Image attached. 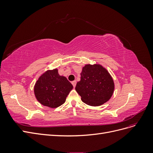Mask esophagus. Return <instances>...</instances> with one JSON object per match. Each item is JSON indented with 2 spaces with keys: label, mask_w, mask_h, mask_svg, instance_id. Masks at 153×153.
<instances>
[{
  "label": "esophagus",
  "mask_w": 153,
  "mask_h": 153,
  "mask_svg": "<svg viewBox=\"0 0 153 153\" xmlns=\"http://www.w3.org/2000/svg\"><path fill=\"white\" fill-rule=\"evenodd\" d=\"M71 83H72V84H73V87H75V86H76V80H74V81H73Z\"/></svg>",
  "instance_id": "1"
}]
</instances>
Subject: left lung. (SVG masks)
Listing matches in <instances>:
<instances>
[{"label": "left lung", "instance_id": "left-lung-1", "mask_svg": "<svg viewBox=\"0 0 153 153\" xmlns=\"http://www.w3.org/2000/svg\"><path fill=\"white\" fill-rule=\"evenodd\" d=\"M75 89L83 102L100 106L108 101L114 91V82L108 71L100 64H86L80 73Z\"/></svg>", "mask_w": 153, "mask_h": 153}]
</instances>
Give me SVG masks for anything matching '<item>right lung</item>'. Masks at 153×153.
I'll return each mask as SVG.
<instances>
[{
    "label": "right lung",
    "instance_id": "add662e5",
    "mask_svg": "<svg viewBox=\"0 0 153 153\" xmlns=\"http://www.w3.org/2000/svg\"><path fill=\"white\" fill-rule=\"evenodd\" d=\"M73 85L65 76L59 75L58 69L47 70L36 82L34 91L39 102L50 108H57L66 101Z\"/></svg>",
    "mask_w": 153,
    "mask_h": 153
}]
</instances>
